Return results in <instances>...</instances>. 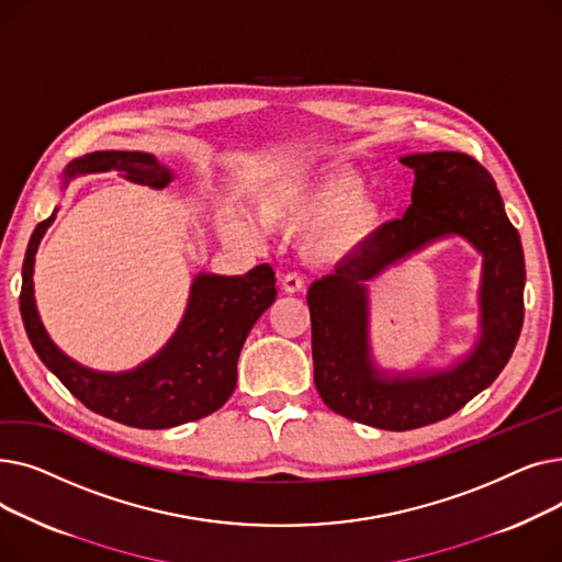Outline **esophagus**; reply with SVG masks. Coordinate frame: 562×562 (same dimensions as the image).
<instances>
[{"label": "esophagus", "instance_id": "esophagus-1", "mask_svg": "<svg viewBox=\"0 0 562 562\" xmlns=\"http://www.w3.org/2000/svg\"><path fill=\"white\" fill-rule=\"evenodd\" d=\"M303 286H305V280L299 273H286L282 278V289L286 293H299V291H303Z\"/></svg>", "mask_w": 562, "mask_h": 562}]
</instances>
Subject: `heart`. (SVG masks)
<instances>
[{
    "instance_id": "heart-1",
    "label": "heart",
    "mask_w": 562,
    "mask_h": 562,
    "mask_svg": "<svg viewBox=\"0 0 562 562\" xmlns=\"http://www.w3.org/2000/svg\"><path fill=\"white\" fill-rule=\"evenodd\" d=\"M362 193V177L348 170L289 177L255 193L252 214L263 227L310 229L305 236L307 255L316 261H335L360 250L382 223V206ZM216 225L227 241H261L259 227L232 210H221Z\"/></svg>"
}]
</instances>
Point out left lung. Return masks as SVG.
<instances>
[{"instance_id":"obj_1","label":"left lung","mask_w":562,"mask_h":562,"mask_svg":"<svg viewBox=\"0 0 562 562\" xmlns=\"http://www.w3.org/2000/svg\"><path fill=\"white\" fill-rule=\"evenodd\" d=\"M415 170L412 204L382 225L335 273L307 291L316 390L337 415L382 430H412L451 417L508 364L524 323V250L492 175L462 153L401 157ZM445 235L484 255L482 337L441 372L396 376L374 367L368 344V288L382 270Z\"/></svg>"}]
</instances>
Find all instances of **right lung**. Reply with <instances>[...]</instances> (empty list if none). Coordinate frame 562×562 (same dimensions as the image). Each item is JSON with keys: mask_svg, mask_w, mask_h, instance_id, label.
<instances>
[{"mask_svg": "<svg viewBox=\"0 0 562 562\" xmlns=\"http://www.w3.org/2000/svg\"><path fill=\"white\" fill-rule=\"evenodd\" d=\"M121 172L125 180L164 189L172 172L147 153L102 150L68 164L64 187L75 175ZM54 214L38 223L22 263L20 314L29 341L43 364L68 392L98 415L132 428L161 430L212 415L236 387V362L255 321L276 301V273L259 263L246 276L200 273L180 328L155 358L123 373L93 371L70 360L49 339L34 299L36 250Z\"/></svg>", "mask_w": 562, "mask_h": 562, "instance_id": "obj_1", "label": "right lung"}]
</instances>
